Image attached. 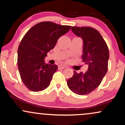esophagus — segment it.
<instances>
[{"instance_id":"1","label":"esophagus","mask_w":125,"mask_h":125,"mask_svg":"<svg viewBox=\"0 0 125 125\" xmlns=\"http://www.w3.org/2000/svg\"><path fill=\"white\" fill-rule=\"evenodd\" d=\"M65 67H66L65 66L59 65V66H58V70H62V69H64V68H65Z\"/></svg>"}]
</instances>
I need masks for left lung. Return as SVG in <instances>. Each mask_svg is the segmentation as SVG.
I'll use <instances>...</instances> for the list:
<instances>
[{
	"label": "left lung",
	"instance_id": "obj_1",
	"mask_svg": "<svg viewBox=\"0 0 125 125\" xmlns=\"http://www.w3.org/2000/svg\"><path fill=\"white\" fill-rule=\"evenodd\" d=\"M72 31L83 40V61L88 65L85 73H77L67 80V86L74 94H88L96 89L108 70L109 51L105 40L97 30L89 26H72Z\"/></svg>",
	"mask_w": 125,
	"mask_h": 125
}]
</instances>
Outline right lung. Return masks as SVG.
Listing matches in <instances>:
<instances>
[{
  "instance_id": "add662e5",
  "label": "right lung",
  "mask_w": 125,
  "mask_h": 125,
  "mask_svg": "<svg viewBox=\"0 0 125 125\" xmlns=\"http://www.w3.org/2000/svg\"><path fill=\"white\" fill-rule=\"evenodd\" d=\"M70 28L52 22H41L23 36L18 49V67L22 81L30 91H42L50 85L58 66L45 64L44 59Z\"/></svg>"
}]
</instances>
